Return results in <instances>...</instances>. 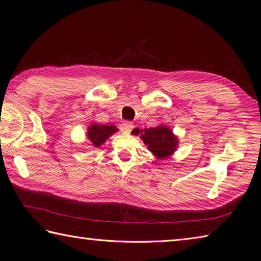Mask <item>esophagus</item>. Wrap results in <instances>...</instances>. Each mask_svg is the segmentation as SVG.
<instances>
[{"instance_id": "1", "label": "esophagus", "mask_w": 261, "mask_h": 261, "mask_svg": "<svg viewBox=\"0 0 261 261\" xmlns=\"http://www.w3.org/2000/svg\"><path fill=\"white\" fill-rule=\"evenodd\" d=\"M133 128H134V125H133L132 122H123V123L120 125L121 132H122V133H125V134H129Z\"/></svg>"}]
</instances>
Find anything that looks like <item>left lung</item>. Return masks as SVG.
Returning <instances> with one entry per match:
<instances>
[{
    "label": "left lung",
    "mask_w": 261,
    "mask_h": 261,
    "mask_svg": "<svg viewBox=\"0 0 261 261\" xmlns=\"http://www.w3.org/2000/svg\"><path fill=\"white\" fill-rule=\"evenodd\" d=\"M134 135H139L147 148L155 155L156 159H165L175 151L178 140L167 126H156L153 128L133 129Z\"/></svg>",
    "instance_id": "1"
}]
</instances>
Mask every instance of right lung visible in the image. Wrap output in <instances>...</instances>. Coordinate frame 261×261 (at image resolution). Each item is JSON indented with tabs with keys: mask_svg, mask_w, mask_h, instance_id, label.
Masks as SVG:
<instances>
[{
	"mask_svg": "<svg viewBox=\"0 0 261 261\" xmlns=\"http://www.w3.org/2000/svg\"><path fill=\"white\" fill-rule=\"evenodd\" d=\"M118 129L114 125H101L98 123H92L88 127L87 134H88V138L91 141L92 146L100 147Z\"/></svg>",
	"mask_w": 261,
	"mask_h": 261,
	"instance_id": "obj_1",
	"label": "right lung"
}]
</instances>
